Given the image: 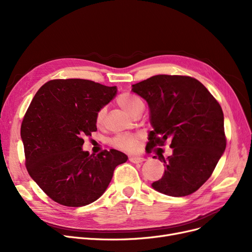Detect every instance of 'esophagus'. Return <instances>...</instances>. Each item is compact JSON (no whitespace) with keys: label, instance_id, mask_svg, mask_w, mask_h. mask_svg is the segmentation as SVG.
<instances>
[{"label":"esophagus","instance_id":"34e87169","mask_svg":"<svg viewBox=\"0 0 252 252\" xmlns=\"http://www.w3.org/2000/svg\"><path fill=\"white\" fill-rule=\"evenodd\" d=\"M129 161L133 163H142L143 161H145V158L140 157V156H130Z\"/></svg>","mask_w":252,"mask_h":252}]
</instances>
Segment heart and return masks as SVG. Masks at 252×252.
I'll use <instances>...</instances> for the list:
<instances>
[{"mask_svg": "<svg viewBox=\"0 0 252 252\" xmlns=\"http://www.w3.org/2000/svg\"><path fill=\"white\" fill-rule=\"evenodd\" d=\"M116 102L124 110H126L127 113L131 114L133 116L140 110H143L144 108L143 101L139 97L129 94V93H124V94L119 95L116 99ZM105 115V108H100L97 111L95 117V122L97 126H101L103 124ZM139 139L140 138L137 135H119L113 139L112 143L118 149H122L125 151H133L138 146Z\"/></svg>", "mask_w": 252, "mask_h": 252, "instance_id": "b5f03b06", "label": "heart"}]
</instances>
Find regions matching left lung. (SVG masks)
Wrapping results in <instances>:
<instances>
[{
  "instance_id": "8db88e82",
  "label": "left lung",
  "mask_w": 252,
  "mask_h": 252,
  "mask_svg": "<svg viewBox=\"0 0 252 252\" xmlns=\"http://www.w3.org/2000/svg\"><path fill=\"white\" fill-rule=\"evenodd\" d=\"M131 91L150 108L153 130L146 151L171 141L173 155L166 159L158 156L165 170L152 187L174 197L196 192L213 175L226 149L220 105L199 81L186 75H154L133 85Z\"/></svg>"
}]
</instances>
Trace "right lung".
<instances>
[{"instance_id": "add662e5", "label": "right lung", "mask_w": 252, "mask_h": 252, "mask_svg": "<svg viewBox=\"0 0 252 252\" xmlns=\"http://www.w3.org/2000/svg\"><path fill=\"white\" fill-rule=\"evenodd\" d=\"M116 87L89 79H52L38 89L23 117L21 139L30 176L52 200L70 207L96 201L117 165L127 156L115 149L83 151L84 138L97 130V111Z\"/></svg>"}]
</instances>
